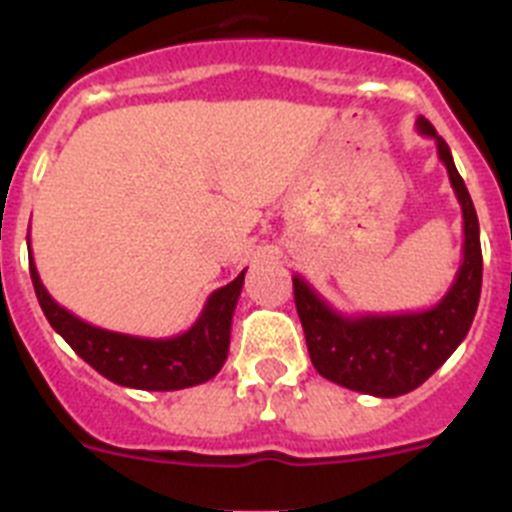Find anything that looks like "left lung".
<instances>
[{
    "instance_id": "left-lung-1",
    "label": "left lung",
    "mask_w": 512,
    "mask_h": 512,
    "mask_svg": "<svg viewBox=\"0 0 512 512\" xmlns=\"http://www.w3.org/2000/svg\"><path fill=\"white\" fill-rule=\"evenodd\" d=\"M415 128L420 135L436 140L438 158L449 171V182L464 217V259L443 300L431 310L400 315H343L305 279L292 277L297 315L305 330L312 366L320 377L374 397H400L431 377L467 338L482 292L479 223L467 184L456 171L446 140L431 122L418 117Z\"/></svg>"
}]
</instances>
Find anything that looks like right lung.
I'll list each match as a JSON object with an SVG mask.
<instances>
[{"label":"right lung","instance_id":"1","mask_svg":"<svg viewBox=\"0 0 512 512\" xmlns=\"http://www.w3.org/2000/svg\"><path fill=\"white\" fill-rule=\"evenodd\" d=\"M30 277L45 318L81 359L110 382L133 390L169 392L194 387L215 377L228 359L230 323L243 289L241 271L225 287L207 297L200 318L174 338H140L104 330L58 305L40 282L30 251Z\"/></svg>","mask_w":512,"mask_h":512}]
</instances>
